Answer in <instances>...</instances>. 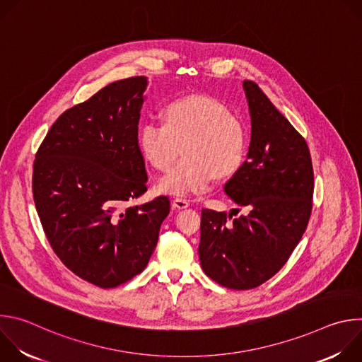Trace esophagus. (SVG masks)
<instances>
[{
	"mask_svg": "<svg viewBox=\"0 0 362 362\" xmlns=\"http://www.w3.org/2000/svg\"><path fill=\"white\" fill-rule=\"evenodd\" d=\"M172 204H173L175 209H179V211L180 209H186V208H189V206H190V203L186 199H179V197L173 199Z\"/></svg>",
	"mask_w": 362,
	"mask_h": 362,
	"instance_id": "obj_1",
	"label": "esophagus"
}]
</instances>
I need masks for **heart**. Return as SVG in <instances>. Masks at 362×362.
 Masks as SVG:
<instances>
[{
  "label": "heart",
  "mask_w": 362,
  "mask_h": 362,
  "mask_svg": "<svg viewBox=\"0 0 362 362\" xmlns=\"http://www.w3.org/2000/svg\"><path fill=\"white\" fill-rule=\"evenodd\" d=\"M137 143L144 159L168 176L160 189L169 194L187 196L209 190L216 179L230 177L242 168L249 147L243 123L216 98L187 95L165 106L162 123L146 120L140 124Z\"/></svg>",
  "instance_id": "obj_1"
}]
</instances>
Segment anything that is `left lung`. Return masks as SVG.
<instances>
[{
    "instance_id": "1",
    "label": "left lung",
    "mask_w": 362,
    "mask_h": 362,
    "mask_svg": "<svg viewBox=\"0 0 362 362\" xmlns=\"http://www.w3.org/2000/svg\"><path fill=\"white\" fill-rule=\"evenodd\" d=\"M252 134L247 159L225 192L247 215L202 209L203 272L229 289L271 279L299 243L313 211L314 169L305 139L255 81L245 80Z\"/></svg>"
}]
</instances>
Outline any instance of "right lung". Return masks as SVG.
Segmentation results:
<instances>
[{
    "label": "right lung",
    "instance_id": "obj_1",
    "mask_svg": "<svg viewBox=\"0 0 362 362\" xmlns=\"http://www.w3.org/2000/svg\"><path fill=\"white\" fill-rule=\"evenodd\" d=\"M146 77L110 83L66 110L40 144L33 196L48 243L78 278L116 288L139 275L170 212L166 196L130 203L146 190L137 143Z\"/></svg>",
    "mask_w": 362,
    "mask_h": 362
}]
</instances>
